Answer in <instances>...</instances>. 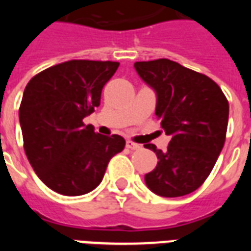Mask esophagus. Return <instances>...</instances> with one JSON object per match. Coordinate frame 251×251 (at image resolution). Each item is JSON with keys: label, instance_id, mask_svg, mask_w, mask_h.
<instances>
[{"label": "esophagus", "instance_id": "1", "mask_svg": "<svg viewBox=\"0 0 251 251\" xmlns=\"http://www.w3.org/2000/svg\"><path fill=\"white\" fill-rule=\"evenodd\" d=\"M126 148H129V149H131V151H136V149H140L141 145H138V144H136V142L127 140V141H126Z\"/></svg>", "mask_w": 251, "mask_h": 251}]
</instances>
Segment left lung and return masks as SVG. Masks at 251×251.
<instances>
[{
    "label": "left lung",
    "mask_w": 251,
    "mask_h": 251,
    "mask_svg": "<svg viewBox=\"0 0 251 251\" xmlns=\"http://www.w3.org/2000/svg\"><path fill=\"white\" fill-rule=\"evenodd\" d=\"M138 76L156 93V115L171 141L145 175L158 196L177 198L198 189L208 177L226 140L228 102L221 87L203 74L168 59L134 63Z\"/></svg>",
    "instance_id": "1"
}]
</instances>
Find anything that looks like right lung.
Wrapping results in <instances>:
<instances>
[{
    "label": "right lung",
    "mask_w": 251,
    "mask_h": 251,
    "mask_svg": "<svg viewBox=\"0 0 251 251\" xmlns=\"http://www.w3.org/2000/svg\"><path fill=\"white\" fill-rule=\"evenodd\" d=\"M118 66L70 60L41 71L25 87L19 111L25 154L39 179L57 194L91 192L110 158L125 148L118 134L102 136L83 124Z\"/></svg>",
    "instance_id": "1"
}]
</instances>
